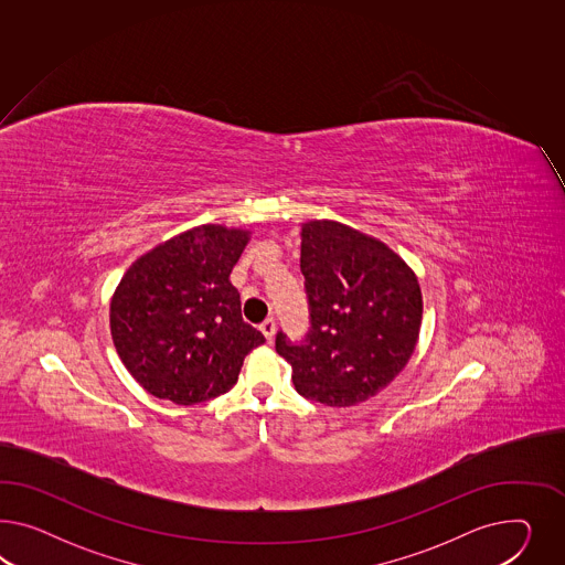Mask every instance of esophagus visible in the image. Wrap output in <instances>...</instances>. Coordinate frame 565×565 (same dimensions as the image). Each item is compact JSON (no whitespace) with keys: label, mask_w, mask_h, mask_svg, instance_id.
Segmentation results:
<instances>
[{"label":"esophagus","mask_w":565,"mask_h":565,"mask_svg":"<svg viewBox=\"0 0 565 565\" xmlns=\"http://www.w3.org/2000/svg\"><path fill=\"white\" fill-rule=\"evenodd\" d=\"M259 329H260V333H263V335H265V339H267V341H271V339H274V335H275L274 319H267V321L260 322Z\"/></svg>","instance_id":"esophagus-1"}]
</instances>
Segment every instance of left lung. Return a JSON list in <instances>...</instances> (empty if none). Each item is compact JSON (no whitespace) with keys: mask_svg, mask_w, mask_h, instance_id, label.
I'll use <instances>...</instances> for the list:
<instances>
[{"mask_svg":"<svg viewBox=\"0 0 565 565\" xmlns=\"http://www.w3.org/2000/svg\"><path fill=\"white\" fill-rule=\"evenodd\" d=\"M300 269L308 333L302 341L275 335L296 391L327 407L379 395L417 343L424 308L417 277L386 244L329 220L302 226Z\"/></svg>","mask_w":565,"mask_h":565,"instance_id":"1","label":"left lung"}]
</instances>
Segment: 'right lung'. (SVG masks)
Returning <instances> with one entry per match:
<instances>
[{
    "label": "right lung",
    "mask_w": 565,
    "mask_h": 565,
    "mask_svg": "<svg viewBox=\"0 0 565 565\" xmlns=\"http://www.w3.org/2000/svg\"><path fill=\"white\" fill-rule=\"evenodd\" d=\"M248 232L205 224L139 257L110 300V335L153 397L195 405L228 393L244 358L265 343L243 321L230 274Z\"/></svg>",
    "instance_id": "add662e5"
}]
</instances>
